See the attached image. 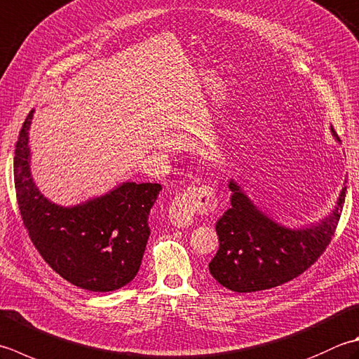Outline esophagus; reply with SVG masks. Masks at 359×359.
I'll return each mask as SVG.
<instances>
[{"label": "esophagus", "mask_w": 359, "mask_h": 359, "mask_svg": "<svg viewBox=\"0 0 359 359\" xmlns=\"http://www.w3.org/2000/svg\"><path fill=\"white\" fill-rule=\"evenodd\" d=\"M217 205L212 187H189L180 193L170 205V221L175 227H188L193 224L196 212L210 213Z\"/></svg>", "instance_id": "34e87169"}]
</instances>
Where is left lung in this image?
I'll use <instances>...</instances> for the list:
<instances>
[{"mask_svg": "<svg viewBox=\"0 0 359 359\" xmlns=\"http://www.w3.org/2000/svg\"><path fill=\"white\" fill-rule=\"evenodd\" d=\"M336 142H341L333 128ZM231 207L216 222L219 249L208 264L217 283L235 292L269 290L296 278L332 241L346 201V182L324 219L287 227L263 212L243 187L230 179Z\"/></svg>", "mask_w": 359, "mask_h": 359, "instance_id": "1", "label": "left lung"}]
</instances>
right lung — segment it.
I'll list each match as a JSON object with an SVG mask.
<instances>
[{
    "label": "right lung",
    "instance_id": "obj_1",
    "mask_svg": "<svg viewBox=\"0 0 359 359\" xmlns=\"http://www.w3.org/2000/svg\"><path fill=\"white\" fill-rule=\"evenodd\" d=\"M27 115L17 142L13 179L21 217L45 262L82 290L109 292L132 282L151 235L149 213L160 184L123 182L102 196L59 205L40 193L31 172Z\"/></svg>",
    "mask_w": 359,
    "mask_h": 359
}]
</instances>
